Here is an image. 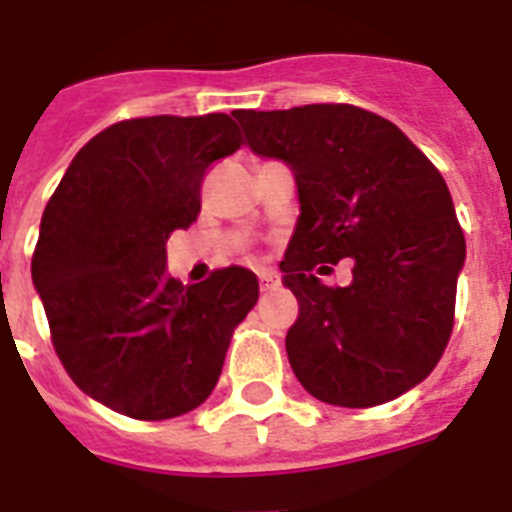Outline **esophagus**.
I'll return each mask as SVG.
<instances>
[{"instance_id":"34e87169","label":"esophagus","mask_w":512,"mask_h":512,"mask_svg":"<svg viewBox=\"0 0 512 512\" xmlns=\"http://www.w3.org/2000/svg\"><path fill=\"white\" fill-rule=\"evenodd\" d=\"M257 278H260V289H263V292H270V289H276V286L281 284V278H278L276 270H260Z\"/></svg>"}]
</instances>
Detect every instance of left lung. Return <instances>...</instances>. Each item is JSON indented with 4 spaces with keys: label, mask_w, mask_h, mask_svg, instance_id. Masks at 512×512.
Listing matches in <instances>:
<instances>
[{
    "label": "left lung",
    "mask_w": 512,
    "mask_h": 512,
    "mask_svg": "<svg viewBox=\"0 0 512 512\" xmlns=\"http://www.w3.org/2000/svg\"><path fill=\"white\" fill-rule=\"evenodd\" d=\"M249 149L286 162L299 218L281 260L299 302L286 334L315 400L373 407L410 392L450 342L465 236L442 173L376 112L352 105L236 110ZM342 256L350 287L317 278Z\"/></svg>",
    "instance_id": "left-lung-1"
}]
</instances>
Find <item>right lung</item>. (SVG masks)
<instances>
[{
	"instance_id": "obj_1",
	"label": "right lung",
	"mask_w": 512,
	"mask_h": 512,
	"mask_svg": "<svg viewBox=\"0 0 512 512\" xmlns=\"http://www.w3.org/2000/svg\"><path fill=\"white\" fill-rule=\"evenodd\" d=\"M239 144L223 112L120 120L73 157L41 215L31 276L54 352L115 413L165 421L202 405L260 297L247 268L191 286L165 268L168 236L197 220L205 170Z\"/></svg>"
}]
</instances>
